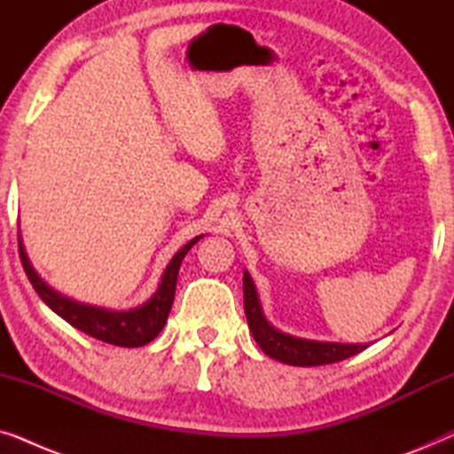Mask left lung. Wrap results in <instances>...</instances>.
I'll return each mask as SVG.
<instances>
[{
  "instance_id": "8db88e82",
  "label": "left lung",
  "mask_w": 454,
  "mask_h": 454,
  "mask_svg": "<svg viewBox=\"0 0 454 454\" xmlns=\"http://www.w3.org/2000/svg\"><path fill=\"white\" fill-rule=\"evenodd\" d=\"M244 308L247 326L254 340H256L260 349L266 356L283 362L287 365H326L334 362H343V359L362 353L368 343H334V340H314L294 337L278 331L266 320L262 303H260L258 289L254 285L250 272L244 270Z\"/></svg>"
}]
</instances>
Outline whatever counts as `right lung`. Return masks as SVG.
Here are the masks:
<instances>
[{"label":"right lung","mask_w":454,"mask_h":454,"mask_svg":"<svg viewBox=\"0 0 454 454\" xmlns=\"http://www.w3.org/2000/svg\"><path fill=\"white\" fill-rule=\"evenodd\" d=\"M204 235H198V238L190 239L184 247H179L176 256L169 260V264H167V269L163 270V277H160L157 291H154L142 306L129 309H107L90 306V303L76 301L72 300V297L59 294V291L49 287V285L41 278L39 272L35 270V266L30 264L20 233H18V247H20L22 266L24 270H27V277L28 281L33 283L35 291L55 314L61 316V318L67 322V325L86 333L89 337L103 340V343L120 347H142L151 343V340L163 331L167 316H169V309L173 306V297H176L179 266H182L185 254L192 250V246H194L196 241H200Z\"/></svg>","instance_id":"right-lung-1"}]
</instances>
